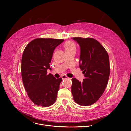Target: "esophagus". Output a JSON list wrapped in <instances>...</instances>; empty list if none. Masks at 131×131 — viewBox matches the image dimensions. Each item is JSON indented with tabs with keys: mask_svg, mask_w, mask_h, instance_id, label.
Instances as JSON below:
<instances>
[{
	"mask_svg": "<svg viewBox=\"0 0 131 131\" xmlns=\"http://www.w3.org/2000/svg\"><path fill=\"white\" fill-rule=\"evenodd\" d=\"M62 79H70L69 77H68L66 75H63L62 76Z\"/></svg>",
	"mask_w": 131,
	"mask_h": 131,
	"instance_id": "esophagus-1",
	"label": "esophagus"
}]
</instances>
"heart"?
<instances>
[{
  "label": "heart",
  "mask_w": 131,
  "mask_h": 131,
  "mask_svg": "<svg viewBox=\"0 0 131 131\" xmlns=\"http://www.w3.org/2000/svg\"><path fill=\"white\" fill-rule=\"evenodd\" d=\"M65 51L70 50H76V47L74 43L72 41H67L64 44Z\"/></svg>",
  "instance_id": "obj_1"
}]
</instances>
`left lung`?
I'll return each mask as SVG.
<instances>
[{
  "label": "left lung",
  "instance_id": "8db88e82",
  "mask_svg": "<svg viewBox=\"0 0 131 131\" xmlns=\"http://www.w3.org/2000/svg\"><path fill=\"white\" fill-rule=\"evenodd\" d=\"M73 39L80 47L79 67L85 78L82 82L71 79L73 99L81 106L91 105L99 100L107 86L110 71L109 56L95 39L74 37Z\"/></svg>",
  "mask_w": 131,
  "mask_h": 131
}]
</instances>
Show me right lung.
<instances>
[{
  "label": "right lung",
  "instance_id": "obj_1",
  "mask_svg": "<svg viewBox=\"0 0 131 131\" xmlns=\"http://www.w3.org/2000/svg\"><path fill=\"white\" fill-rule=\"evenodd\" d=\"M64 39L37 38L25 47L22 58L21 75L27 94L36 105L44 107L57 100L61 78L48 74L54 49Z\"/></svg>",
  "mask_w": 131,
  "mask_h": 131
}]
</instances>
